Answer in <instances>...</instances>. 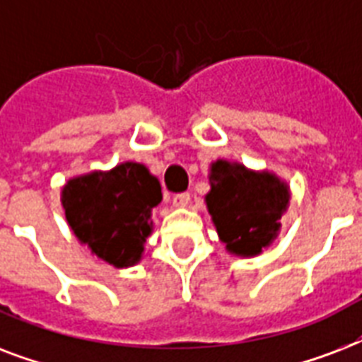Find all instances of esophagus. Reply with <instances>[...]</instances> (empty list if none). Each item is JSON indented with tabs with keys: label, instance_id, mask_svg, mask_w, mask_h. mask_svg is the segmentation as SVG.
Returning a JSON list of instances; mask_svg holds the SVG:
<instances>
[{
	"label": "esophagus",
	"instance_id": "obj_1",
	"mask_svg": "<svg viewBox=\"0 0 362 362\" xmlns=\"http://www.w3.org/2000/svg\"><path fill=\"white\" fill-rule=\"evenodd\" d=\"M173 204H175L176 209H186L187 204H189V193H176L175 197H173Z\"/></svg>",
	"mask_w": 362,
	"mask_h": 362
}]
</instances>
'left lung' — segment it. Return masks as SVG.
Wrapping results in <instances>:
<instances>
[{
    "label": "left lung",
    "mask_w": 362,
    "mask_h": 362,
    "mask_svg": "<svg viewBox=\"0 0 362 362\" xmlns=\"http://www.w3.org/2000/svg\"><path fill=\"white\" fill-rule=\"evenodd\" d=\"M206 206L227 250L257 255L280 231V218L289 204V192L270 173H253L244 165L218 159L210 167Z\"/></svg>",
    "instance_id": "8db88e82"
}]
</instances>
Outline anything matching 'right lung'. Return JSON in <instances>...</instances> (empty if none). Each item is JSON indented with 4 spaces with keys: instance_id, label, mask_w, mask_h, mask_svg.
Instances as JSON below:
<instances>
[{
    "instance_id": "1",
    "label": "right lung",
    "mask_w": 362,
    "mask_h": 362,
    "mask_svg": "<svg viewBox=\"0 0 362 362\" xmlns=\"http://www.w3.org/2000/svg\"><path fill=\"white\" fill-rule=\"evenodd\" d=\"M161 186L141 163L90 173L65 184L62 204L76 238L116 269L135 264L152 233V209Z\"/></svg>"
}]
</instances>
